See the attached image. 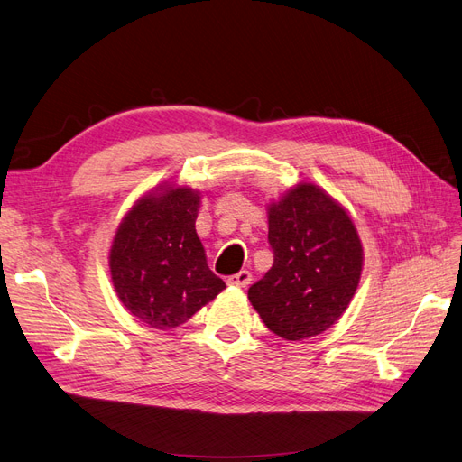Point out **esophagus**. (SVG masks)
<instances>
[{
  "label": "esophagus",
  "mask_w": 462,
  "mask_h": 462,
  "mask_svg": "<svg viewBox=\"0 0 462 462\" xmlns=\"http://www.w3.org/2000/svg\"><path fill=\"white\" fill-rule=\"evenodd\" d=\"M226 282H228V286H234V288H247L251 284V273L240 271L237 274L230 276Z\"/></svg>",
  "instance_id": "1"
}]
</instances>
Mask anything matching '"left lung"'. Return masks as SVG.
Returning a JSON list of instances; mask_svg holds the SVG:
<instances>
[{
	"mask_svg": "<svg viewBox=\"0 0 462 462\" xmlns=\"http://www.w3.org/2000/svg\"><path fill=\"white\" fill-rule=\"evenodd\" d=\"M274 263L247 291L266 328L288 341L319 336L341 319L363 274V244L344 205L300 182L266 205Z\"/></svg>",
	"mask_w": 462,
	"mask_h": 462,
	"instance_id": "left-lung-1",
	"label": "left lung"
}]
</instances>
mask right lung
<instances>
[{
	"label": "right lung",
	"mask_w": 462,
	"mask_h": 462,
	"mask_svg": "<svg viewBox=\"0 0 462 462\" xmlns=\"http://www.w3.org/2000/svg\"><path fill=\"white\" fill-rule=\"evenodd\" d=\"M201 191L162 182L118 222L111 280L132 317L157 330L184 324L226 288L207 264L196 232Z\"/></svg>",
	"instance_id": "1"
}]
</instances>
